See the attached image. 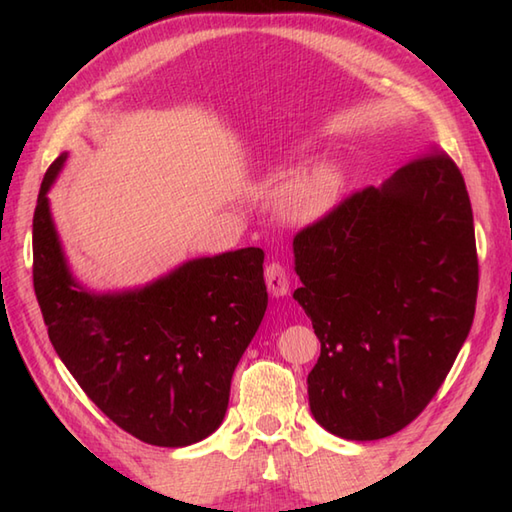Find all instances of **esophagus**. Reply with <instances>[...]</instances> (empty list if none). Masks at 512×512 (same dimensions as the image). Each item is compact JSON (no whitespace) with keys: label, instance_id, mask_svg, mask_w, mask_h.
<instances>
[{"label":"esophagus","instance_id":"esophagus-1","mask_svg":"<svg viewBox=\"0 0 512 512\" xmlns=\"http://www.w3.org/2000/svg\"><path fill=\"white\" fill-rule=\"evenodd\" d=\"M264 275H266V286H268V290H270V295L277 297V299L288 295V290H290V277H288L284 266L277 264V262L268 264Z\"/></svg>","mask_w":512,"mask_h":512}]
</instances>
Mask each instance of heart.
Segmentation results:
<instances>
[{
  "instance_id": "heart-1",
  "label": "heart",
  "mask_w": 512,
  "mask_h": 512,
  "mask_svg": "<svg viewBox=\"0 0 512 512\" xmlns=\"http://www.w3.org/2000/svg\"><path fill=\"white\" fill-rule=\"evenodd\" d=\"M343 189L345 171L339 162H314L281 180L275 191V209L290 224H317L334 211Z\"/></svg>"
}]
</instances>
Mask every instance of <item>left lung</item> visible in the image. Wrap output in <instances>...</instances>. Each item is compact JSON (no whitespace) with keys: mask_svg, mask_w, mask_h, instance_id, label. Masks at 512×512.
Returning <instances> with one entry per match:
<instances>
[{"mask_svg":"<svg viewBox=\"0 0 512 512\" xmlns=\"http://www.w3.org/2000/svg\"><path fill=\"white\" fill-rule=\"evenodd\" d=\"M321 356L310 411L356 442L394 436L420 416L469 336L477 299L471 200L455 162L413 160L292 242Z\"/></svg>","mask_w":512,"mask_h":512,"instance_id":"8db88e82","label":"left lung"}]
</instances>
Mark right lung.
Segmentation results:
<instances>
[{
	"label": "right lung",
	"instance_id": "right-lung-1",
	"mask_svg": "<svg viewBox=\"0 0 512 512\" xmlns=\"http://www.w3.org/2000/svg\"><path fill=\"white\" fill-rule=\"evenodd\" d=\"M43 176L32 279L63 365L107 418L154 447H189L220 427L239 358L264 319V250L195 257L145 286L96 292L72 275Z\"/></svg>",
	"mask_w": 512,
	"mask_h": 512
}]
</instances>
